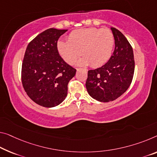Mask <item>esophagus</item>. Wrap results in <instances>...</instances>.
<instances>
[{"label": "esophagus", "instance_id": "obj_1", "mask_svg": "<svg viewBox=\"0 0 157 157\" xmlns=\"http://www.w3.org/2000/svg\"><path fill=\"white\" fill-rule=\"evenodd\" d=\"M80 69H79V68H76V70H77V71H78V70H80Z\"/></svg>", "mask_w": 157, "mask_h": 157}]
</instances>
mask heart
I'll list each match as a JSON object with an SVG mask.
<instances>
[{"label":"heart","instance_id":"b5f03b06","mask_svg":"<svg viewBox=\"0 0 157 157\" xmlns=\"http://www.w3.org/2000/svg\"><path fill=\"white\" fill-rule=\"evenodd\" d=\"M59 54L69 64H74L81 55V65L89 63L93 67L102 66L110 59L114 46V36L109 29L90 27L69 33L68 41L59 40Z\"/></svg>","mask_w":157,"mask_h":157}]
</instances>
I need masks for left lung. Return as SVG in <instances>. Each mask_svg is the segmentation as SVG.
<instances>
[{
  "label": "left lung",
  "instance_id": "8db88e82",
  "mask_svg": "<svg viewBox=\"0 0 157 157\" xmlns=\"http://www.w3.org/2000/svg\"><path fill=\"white\" fill-rule=\"evenodd\" d=\"M115 40V49L107 63L88 71L87 91L93 98L108 102L119 98L129 88L133 78V51L124 35L111 27Z\"/></svg>",
  "mask_w": 157,
  "mask_h": 157
}]
</instances>
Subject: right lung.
<instances>
[{
	"label": "right lung",
	"instance_id": "obj_1",
	"mask_svg": "<svg viewBox=\"0 0 157 157\" xmlns=\"http://www.w3.org/2000/svg\"><path fill=\"white\" fill-rule=\"evenodd\" d=\"M67 29L50 28L29 43L21 66V83L27 95L42 107H53L67 95L68 83L76 70L57 50V40Z\"/></svg>",
	"mask_w": 157,
	"mask_h": 157
}]
</instances>
